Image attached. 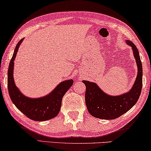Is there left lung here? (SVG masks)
I'll return each mask as SVG.
<instances>
[{"label": "left lung", "mask_w": 151, "mask_h": 151, "mask_svg": "<svg viewBox=\"0 0 151 151\" xmlns=\"http://www.w3.org/2000/svg\"><path fill=\"white\" fill-rule=\"evenodd\" d=\"M127 44L132 46L138 66L137 77L129 92L120 96H109L102 91L95 83L82 81L86 88V105L88 112L94 117L102 119H116L130 109L140 97L142 87V63L135 45L129 40H127Z\"/></svg>", "instance_id": "obj_1"}]
</instances>
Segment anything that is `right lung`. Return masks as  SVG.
Listing matches in <instances>:
<instances>
[{
  "mask_svg": "<svg viewBox=\"0 0 151 151\" xmlns=\"http://www.w3.org/2000/svg\"><path fill=\"white\" fill-rule=\"evenodd\" d=\"M23 40L24 38L16 46L9 65L7 85L9 96L16 107L30 119L41 122L52 119L59 114L63 97L73 85V80H69L62 82L51 93L42 98L30 99L23 95L15 86L13 75V61Z\"/></svg>",
  "mask_w": 151,
  "mask_h": 151,
  "instance_id": "obj_1",
  "label": "right lung"
}]
</instances>
